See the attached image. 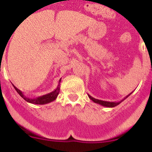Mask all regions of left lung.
<instances>
[{"label":"left lung","instance_id":"left-lung-1","mask_svg":"<svg viewBox=\"0 0 152 152\" xmlns=\"http://www.w3.org/2000/svg\"><path fill=\"white\" fill-rule=\"evenodd\" d=\"M132 93H130L129 94L127 95V96H126L125 98H123V100H120V101L119 102H109V101H103V100H97V99H95V98H94L93 96H91V95L88 94V96H89V98L91 99V100H92L93 102H94V103H98V104H100V105H102L103 107H116V106L119 105V103H122V102L123 101V100H125L126 99V98L128 97L129 96L130 94H131Z\"/></svg>","mask_w":152,"mask_h":152}]
</instances>
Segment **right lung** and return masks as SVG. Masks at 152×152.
I'll use <instances>...</instances> for the list:
<instances>
[{
	"label": "right lung",
	"instance_id": "add662e5",
	"mask_svg": "<svg viewBox=\"0 0 152 152\" xmlns=\"http://www.w3.org/2000/svg\"><path fill=\"white\" fill-rule=\"evenodd\" d=\"M60 82H61V79L59 80L58 85L57 86V88H56V89L55 90V91H53L51 93H49V94H47L43 95V96H38V97L36 98L27 97V96H26L23 94V93L22 91H20L18 88H16L13 84V88H14V89L17 91V92L20 95V96H22L24 100H26V101H27L28 103H33V104H39V105H42V104H46V103H49L52 101H54L56 98H57L58 95L60 91Z\"/></svg>",
	"mask_w": 152,
	"mask_h": 152
}]
</instances>
